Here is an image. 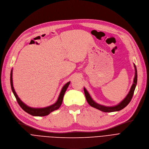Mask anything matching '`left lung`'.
I'll return each instance as SVG.
<instances>
[{
	"label": "left lung",
	"mask_w": 149,
	"mask_h": 149,
	"mask_svg": "<svg viewBox=\"0 0 149 149\" xmlns=\"http://www.w3.org/2000/svg\"><path fill=\"white\" fill-rule=\"evenodd\" d=\"M134 68H135V76L134 78V81H133V84L132 85V87H131L130 91L128 93V94L127 95V96L125 97L122 102L118 104V105L116 106H112V107H107V106H104L102 105H100L99 104H97V103H95L94 101L92 99L91 97L90 96V95L88 93V92L87 91L86 89L85 88H84V93H85V96L86 98V100L87 101L88 103L90 104L91 106L93 107V108L98 109L100 111H102L103 112H114V111H120L122 109H123L125 107H126L129 103L130 102V101L132 100L133 94H134V92L135 90V88L137 84V80H138V73H137V69H136V65H134Z\"/></svg>",
	"instance_id": "left-lung-1"
}]
</instances>
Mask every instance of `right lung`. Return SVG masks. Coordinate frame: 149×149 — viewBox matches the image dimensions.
Returning <instances> with one entry per match:
<instances>
[{
    "mask_svg": "<svg viewBox=\"0 0 149 149\" xmlns=\"http://www.w3.org/2000/svg\"><path fill=\"white\" fill-rule=\"evenodd\" d=\"M12 70L11 71V73H10V84H11V90H12L14 95L15 96V98L17 100V102L18 103L19 105L21 106V108L24 111L26 112H27L28 114H31L32 116H45L49 114L52 111H54L55 110L58 109L59 108H60L62 103V101H63V98L64 96L65 92H66L67 89L70 84V82H68V83H67L65 84L63 87L62 88L61 92L59 95L57 101V102L54 104L52 106H50L49 107H47V108H30V107L26 106L24 103H22L21 102V100L19 98V97H17V95L16 94V93L15 91V89L13 88V80H12Z\"/></svg>",
    "mask_w": 149,
    "mask_h": 149,
    "instance_id": "right-lung-1",
    "label": "right lung"
}]
</instances>
